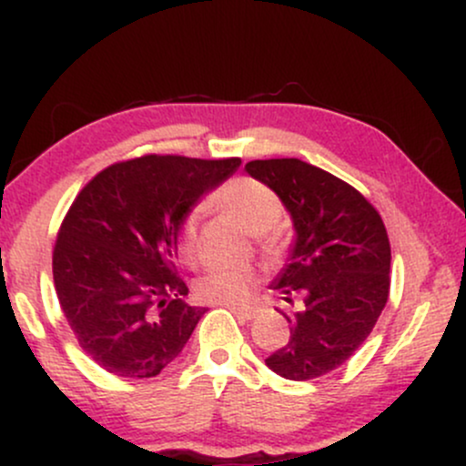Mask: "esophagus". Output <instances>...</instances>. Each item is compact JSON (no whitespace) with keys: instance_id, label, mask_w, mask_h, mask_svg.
<instances>
[{"instance_id":"1","label":"esophagus","mask_w":466,"mask_h":466,"mask_svg":"<svg viewBox=\"0 0 466 466\" xmlns=\"http://www.w3.org/2000/svg\"><path fill=\"white\" fill-rule=\"evenodd\" d=\"M223 307L229 309V311H232L240 319H254L256 318L254 307H237V304H223Z\"/></svg>"}]
</instances>
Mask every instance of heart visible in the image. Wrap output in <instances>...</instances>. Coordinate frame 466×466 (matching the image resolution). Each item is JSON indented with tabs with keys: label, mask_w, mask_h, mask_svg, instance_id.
Segmentation results:
<instances>
[{
	"label": "heart",
	"mask_w": 466,
	"mask_h": 466,
	"mask_svg": "<svg viewBox=\"0 0 466 466\" xmlns=\"http://www.w3.org/2000/svg\"><path fill=\"white\" fill-rule=\"evenodd\" d=\"M215 201L229 212L249 234H260L265 248L274 245V229L285 215V203L269 186L254 177H237L228 181L215 195ZM199 208H192L179 228V254L190 260L195 256ZM258 285V271L251 267H215L197 282V296L210 304H245Z\"/></svg>",
	"instance_id": "heart-1"
}]
</instances>
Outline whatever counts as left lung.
Returning <instances> with one entry per match:
<instances>
[{
    "label": "left lung",
    "mask_w": 466,
    "mask_h": 466,
    "mask_svg": "<svg viewBox=\"0 0 466 466\" xmlns=\"http://www.w3.org/2000/svg\"><path fill=\"white\" fill-rule=\"evenodd\" d=\"M245 170L276 190L298 234L271 287L289 304L300 293L302 307L282 313L291 337L265 363L291 381L318 379L355 355L386 307V226L360 190L302 159H254Z\"/></svg>",
    "instance_id": "left-lung-1"
}]
</instances>
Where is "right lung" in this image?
I'll use <instances>...</instances> for the list:
<instances>
[{
    "label": "right lung",
    "mask_w": 466,
    "mask_h": 466,
    "mask_svg": "<svg viewBox=\"0 0 466 466\" xmlns=\"http://www.w3.org/2000/svg\"><path fill=\"white\" fill-rule=\"evenodd\" d=\"M238 157L142 155L100 170L58 228L52 274L78 346L106 372L151 379L184 350L203 307L181 298L177 232Z\"/></svg>",
    "instance_id": "1"
}]
</instances>
